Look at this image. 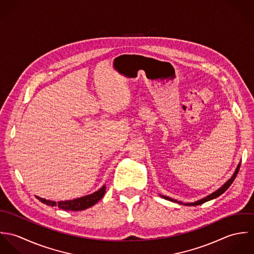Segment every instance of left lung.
<instances>
[{
	"label": "left lung",
	"instance_id": "left-lung-1",
	"mask_svg": "<svg viewBox=\"0 0 254 254\" xmlns=\"http://www.w3.org/2000/svg\"><path fill=\"white\" fill-rule=\"evenodd\" d=\"M240 166H241V163H239V164H238V166H237V168H236V170H235V172H234L233 176H232L228 181L226 182L222 187H220L218 190H216L215 191H213L212 193H210V194L206 195L205 197H203V198H201V199H198V200H196V201H193V202H187V203H185V202L178 201V200H176V199H174V198H171V197H169V196H166V195H162V194H159V195H160L161 197H163V198L167 199V200H170V201H172V202L179 203V204H182V205H187V206H195V205L202 204V203H204V202H206V201H209V200H211V199L216 198V197H218L219 195H221L225 190H228V188L232 185V183H233L234 180L236 179L237 174H238L239 169H240Z\"/></svg>",
	"mask_w": 254,
	"mask_h": 254
}]
</instances>
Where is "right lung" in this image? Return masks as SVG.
<instances>
[{
  "instance_id": "right-lung-1",
  "label": "right lung",
  "mask_w": 254,
  "mask_h": 254,
  "mask_svg": "<svg viewBox=\"0 0 254 254\" xmlns=\"http://www.w3.org/2000/svg\"><path fill=\"white\" fill-rule=\"evenodd\" d=\"M106 185H104L100 190H98L97 191L88 194V195H84L82 197H78V198H74L70 200H64V201H53V200H49V199H45L42 197L36 196L37 198L50 206H58L63 210H70V211H80V210H85L93 205H95L98 201H100L103 196L105 195L106 192Z\"/></svg>"
}]
</instances>
